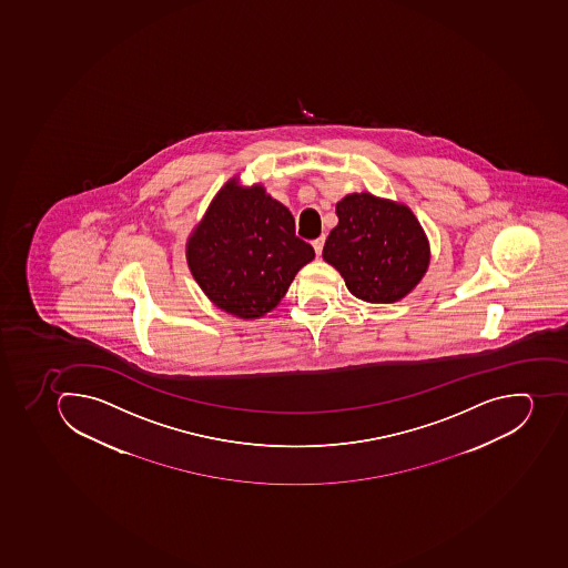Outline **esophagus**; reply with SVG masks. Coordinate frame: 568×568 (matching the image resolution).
Segmentation results:
<instances>
[{
    "label": "esophagus",
    "mask_w": 568,
    "mask_h": 568,
    "mask_svg": "<svg viewBox=\"0 0 568 568\" xmlns=\"http://www.w3.org/2000/svg\"><path fill=\"white\" fill-rule=\"evenodd\" d=\"M312 245H314L315 253H323L324 235H321L320 239L312 240Z\"/></svg>",
    "instance_id": "obj_1"
}]
</instances>
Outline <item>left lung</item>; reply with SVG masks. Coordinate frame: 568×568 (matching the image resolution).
<instances>
[{"instance_id": "1", "label": "left lung", "mask_w": 568, "mask_h": 568, "mask_svg": "<svg viewBox=\"0 0 568 568\" xmlns=\"http://www.w3.org/2000/svg\"><path fill=\"white\" fill-rule=\"evenodd\" d=\"M323 260L347 291L366 303H396L416 288L430 265V244L413 210L373 193H347L335 206Z\"/></svg>"}]
</instances>
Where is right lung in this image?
<instances>
[{
	"instance_id": "right-lung-1",
	"label": "right lung",
	"mask_w": 568,
	"mask_h": 568,
	"mask_svg": "<svg viewBox=\"0 0 568 568\" xmlns=\"http://www.w3.org/2000/svg\"><path fill=\"white\" fill-rule=\"evenodd\" d=\"M315 251L262 183L231 178L186 240V262L204 296L225 314L260 320L280 305Z\"/></svg>"
}]
</instances>
